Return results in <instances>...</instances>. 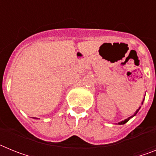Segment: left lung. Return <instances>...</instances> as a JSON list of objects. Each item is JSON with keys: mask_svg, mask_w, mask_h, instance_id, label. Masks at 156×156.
Wrapping results in <instances>:
<instances>
[{"mask_svg": "<svg viewBox=\"0 0 156 156\" xmlns=\"http://www.w3.org/2000/svg\"><path fill=\"white\" fill-rule=\"evenodd\" d=\"M144 97H145V95H144ZM144 100H143V101H144ZM143 101H142V103H141V104H143ZM140 108H138V109H137V111L135 112V113H134V114H133V115H131V116H129V118H127V119H124V120H122V121H121V122H118V124H119V125H122V124H125V123H126V122H128V121H129V119H131L132 117H133V116H135V115H136V114H137V112H138V111H139V109H140Z\"/></svg>", "mask_w": 156, "mask_h": 156, "instance_id": "obj_1", "label": "left lung"}]
</instances>
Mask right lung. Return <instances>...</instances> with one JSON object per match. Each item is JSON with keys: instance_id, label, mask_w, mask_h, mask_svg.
<instances>
[{"instance_id": "obj_1", "label": "right lung", "mask_w": 156, "mask_h": 156, "mask_svg": "<svg viewBox=\"0 0 156 156\" xmlns=\"http://www.w3.org/2000/svg\"><path fill=\"white\" fill-rule=\"evenodd\" d=\"M34 119H37V118H34Z\"/></svg>"}]
</instances>
